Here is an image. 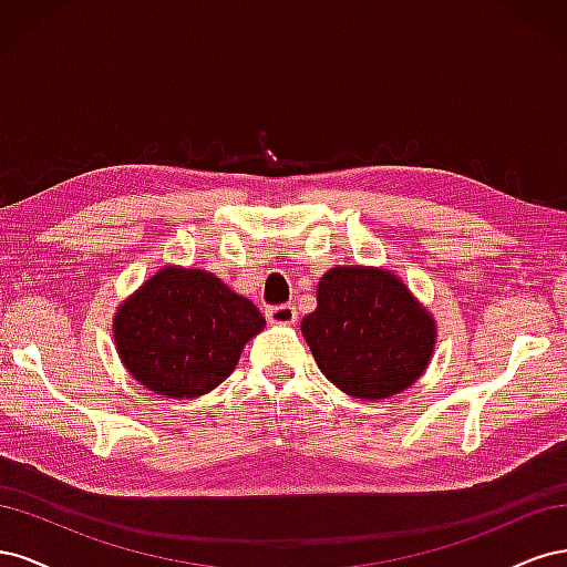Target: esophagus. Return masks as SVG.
<instances>
[{
    "mask_svg": "<svg viewBox=\"0 0 567 567\" xmlns=\"http://www.w3.org/2000/svg\"><path fill=\"white\" fill-rule=\"evenodd\" d=\"M267 319H269V323L290 326V323H296L298 312H296L293 305H277V307H269Z\"/></svg>",
    "mask_w": 567,
    "mask_h": 567,
    "instance_id": "obj_1",
    "label": "esophagus"
}]
</instances>
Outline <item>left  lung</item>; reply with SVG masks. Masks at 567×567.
I'll use <instances>...</instances> for the list:
<instances>
[{
    "label": "left lung",
    "instance_id": "left-lung-1",
    "mask_svg": "<svg viewBox=\"0 0 567 567\" xmlns=\"http://www.w3.org/2000/svg\"><path fill=\"white\" fill-rule=\"evenodd\" d=\"M300 329L326 379L369 402L414 385L437 342L433 315L398 274L364 265L326 271Z\"/></svg>",
    "mask_w": 567,
    "mask_h": 567
}]
</instances>
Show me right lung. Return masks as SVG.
<instances>
[{"label": "right lung", "instance_id": "right-lung-1", "mask_svg": "<svg viewBox=\"0 0 567 567\" xmlns=\"http://www.w3.org/2000/svg\"><path fill=\"white\" fill-rule=\"evenodd\" d=\"M265 329L257 307L213 271L165 265L120 302L113 338L134 381L173 400H194L229 379Z\"/></svg>", "mask_w": 567, "mask_h": 567}]
</instances>
